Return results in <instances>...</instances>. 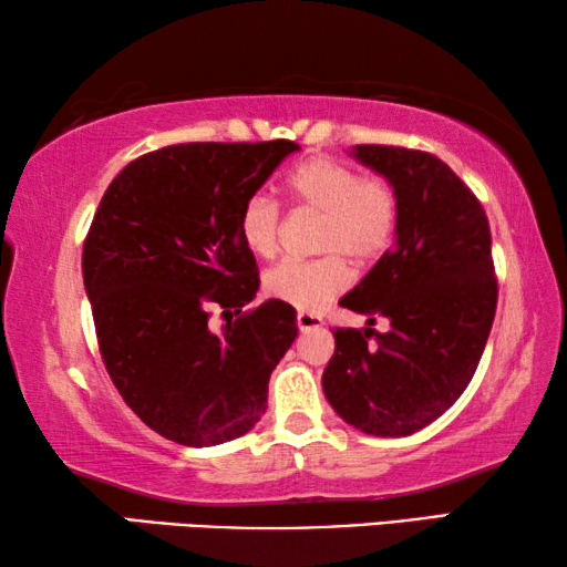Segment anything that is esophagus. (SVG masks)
Returning a JSON list of instances; mask_svg holds the SVG:
<instances>
[{
	"instance_id": "34e87169",
	"label": "esophagus",
	"mask_w": 567,
	"mask_h": 567,
	"mask_svg": "<svg viewBox=\"0 0 567 567\" xmlns=\"http://www.w3.org/2000/svg\"><path fill=\"white\" fill-rule=\"evenodd\" d=\"M322 318L315 312H297V328L302 332H310V330H320L322 328Z\"/></svg>"
}]
</instances>
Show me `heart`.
<instances>
[{
    "instance_id": "heart-1",
    "label": "heart",
    "mask_w": 567,
    "mask_h": 567,
    "mask_svg": "<svg viewBox=\"0 0 567 567\" xmlns=\"http://www.w3.org/2000/svg\"><path fill=\"white\" fill-rule=\"evenodd\" d=\"M285 189L297 209L320 215L315 233L318 260H287L265 275V292L295 310L315 312L350 285V262L372 265L390 252L400 227V199L392 182L362 175L334 157H307L290 169ZM282 213L275 199L252 195L237 215V233L255 257L280 247Z\"/></svg>"
}]
</instances>
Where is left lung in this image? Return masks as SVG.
Wrapping results in <instances>:
<instances>
[{"label":"left lung","mask_w":567,"mask_h":567,"mask_svg":"<svg viewBox=\"0 0 567 567\" xmlns=\"http://www.w3.org/2000/svg\"><path fill=\"white\" fill-rule=\"evenodd\" d=\"M354 157L398 192V245L342 297L370 328L332 330L322 390L362 433L402 437L453 408L483 358L497 307L491 225L473 189L430 152L358 145ZM378 319L388 333L374 330Z\"/></svg>","instance_id":"left-lung-1"}]
</instances>
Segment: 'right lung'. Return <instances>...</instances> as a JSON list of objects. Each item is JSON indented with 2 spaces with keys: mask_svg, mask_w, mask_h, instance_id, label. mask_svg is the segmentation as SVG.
<instances>
[{
  "mask_svg": "<svg viewBox=\"0 0 567 567\" xmlns=\"http://www.w3.org/2000/svg\"><path fill=\"white\" fill-rule=\"evenodd\" d=\"M292 140L187 142L132 159L110 182L82 247L104 368L122 400L172 443L243 437L297 338L292 305L248 307L255 255L237 215L295 152ZM219 306L226 328H208Z\"/></svg>",
  "mask_w": 567,
  "mask_h": 567,
  "instance_id": "add662e5",
  "label": "right lung"
}]
</instances>
